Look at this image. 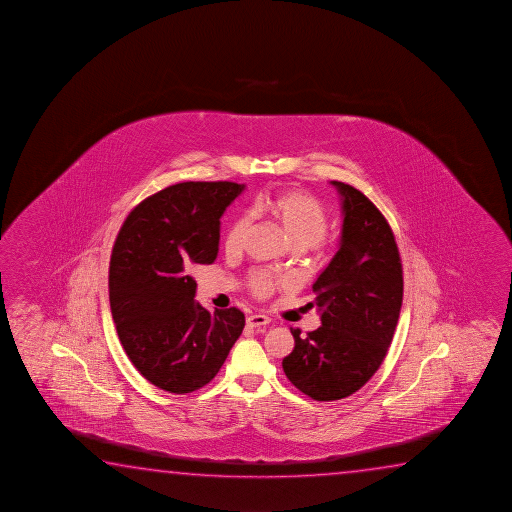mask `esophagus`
I'll return each instance as SVG.
<instances>
[{
	"label": "esophagus",
	"mask_w": 512,
	"mask_h": 512,
	"mask_svg": "<svg viewBox=\"0 0 512 512\" xmlns=\"http://www.w3.org/2000/svg\"><path fill=\"white\" fill-rule=\"evenodd\" d=\"M269 322H271V319L266 317V315H260V313L250 315V317L246 319V324L250 327H266Z\"/></svg>",
	"instance_id": "esophagus-1"
}]
</instances>
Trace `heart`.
Here are the masks:
<instances>
[{"label": "heart", "instance_id": "b5f03b06", "mask_svg": "<svg viewBox=\"0 0 512 512\" xmlns=\"http://www.w3.org/2000/svg\"><path fill=\"white\" fill-rule=\"evenodd\" d=\"M253 211L266 215L285 232L296 248L320 246L327 230V213L324 206L313 195L297 190L264 195L255 200ZM252 220L248 215H239L230 223L225 248L227 252H241L245 248L246 237ZM294 285L290 276H273L269 273H255L250 280V289L257 297H267L273 290L289 289Z\"/></svg>", "mask_w": 512, "mask_h": 512}]
</instances>
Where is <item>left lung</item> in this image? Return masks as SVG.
<instances>
[{"label": "left lung", "instance_id": "left-lung-1", "mask_svg": "<svg viewBox=\"0 0 512 512\" xmlns=\"http://www.w3.org/2000/svg\"><path fill=\"white\" fill-rule=\"evenodd\" d=\"M341 195L340 248L313 283L322 326L283 359L290 382L317 401L356 393L370 380L393 341L403 301V269L384 215L354 186L331 181Z\"/></svg>", "mask_w": 512, "mask_h": 512}]
</instances>
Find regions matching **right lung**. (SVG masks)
<instances>
[{
  "instance_id": "add662e5",
  "label": "right lung",
  "mask_w": 512,
  "mask_h": 512,
  "mask_svg": "<svg viewBox=\"0 0 512 512\" xmlns=\"http://www.w3.org/2000/svg\"><path fill=\"white\" fill-rule=\"evenodd\" d=\"M245 185L186 181L126 216L112 248L109 299L126 356L153 386L197 391L222 368L243 333L237 308L211 313L193 301V269L218 255L220 218Z\"/></svg>"
}]
</instances>
